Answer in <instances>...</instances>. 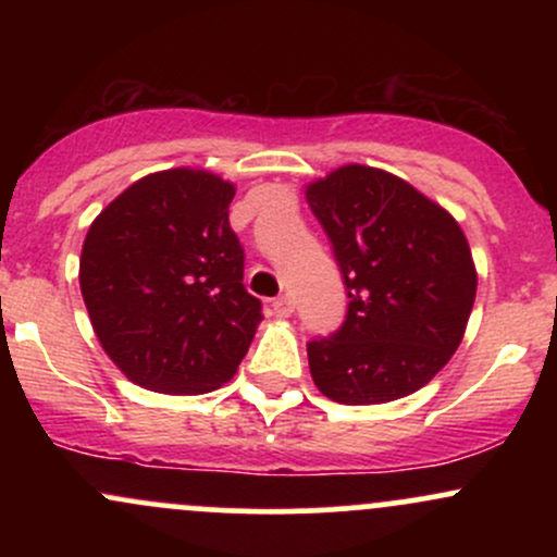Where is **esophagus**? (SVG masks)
Here are the masks:
<instances>
[{
    "instance_id": "esophagus-1",
    "label": "esophagus",
    "mask_w": 557,
    "mask_h": 557,
    "mask_svg": "<svg viewBox=\"0 0 557 557\" xmlns=\"http://www.w3.org/2000/svg\"><path fill=\"white\" fill-rule=\"evenodd\" d=\"M293 309H296V304H293L290 296H280V298L272 300V311L277 317H290Z\"/></svg>"
}]
</instances>
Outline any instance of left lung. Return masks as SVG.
I'll return each mask as SVG.
<instances>
[{"instance_id": "1", "label": "left lung", "mask_w": 557, "mask_h": 557, "mask_svg": "<svg viewBox=\"0 0 557 557\" xmlns=\"http://www.w3.org/2000/svg\"><path fill=\"white\" fill-rule=\"evenodd\" d=\"M341 267V330L306 345L330 400L372 406L417 393L461 345L476 296L463 230L385 170L345 164L306 188Z\"/></svg>"}]
</instances>
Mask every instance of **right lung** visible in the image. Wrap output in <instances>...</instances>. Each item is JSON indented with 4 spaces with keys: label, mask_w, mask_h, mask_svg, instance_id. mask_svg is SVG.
<instances>
[{
    "label": "right lung",
    "mask_w": 557,
    "mask_h": 557,
    "mask_svg": "<svg viewBox=\"0 0 557 557\" xmlns=\"http://www.w3.org/2000/svg\"><path fill=\"white\" fill-rule=\"evenodd\" d=\"M233 183L164 170L123 190L88 227L81 293L101 348L127 380L201 395L235 374L261 322L230 227Z\"/></svg>",
    "instance_id": "right-lung-1"
}]
</instances>
